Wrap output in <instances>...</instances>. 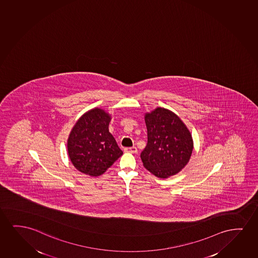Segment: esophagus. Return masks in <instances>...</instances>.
Masks as SVG:
<instances>
[{"mask_svg":"<svg viewBox=\"0 0 258 258\" xmlns=\"http://www.w3.org/2000/svg\"><path fill=\"white\" fill-rule=\"evenodd\" d=\"M124 152H130V153H136V152H138V149H137V147L133 146V147L124 149Z\"/></svg>","mask_w":258,"mask_h":258,"instance_id":"1","label":"esophagus"}]
</instances>
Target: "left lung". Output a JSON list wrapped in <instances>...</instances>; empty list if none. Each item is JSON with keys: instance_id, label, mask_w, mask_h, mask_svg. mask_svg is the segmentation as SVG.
Listing matches in <instances>:
<instances>
[{"instance_id": "obj_1", "label": "left lung", "mask_w": 258, "mask_h": 258, "mask_svg": "<svg viewBox=\"0 0 258 258\" xmlns=\"http://www.w3.org/2000/svg\"><path fill=\"white\" fill-rule=\"evenodd\" d=\"M148 142L141 152L146 169L162 179L179 173L193 151L190 132L175 113L158 107L145 113Z\"/></svg>"}]
</instances>
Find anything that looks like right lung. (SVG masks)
Segmentation results:
<instances>
[{"instance_id": "obj_1", "label": "right lung", "mask_w": 258, "mask_h": 258, "mask_svg": "<svg viewBox=\"0 0 258 258\" xmlns=\"http://www.w3.org/2000/svg\"><path fill=\"white\" fill-rule=\"evenodd\" d=\"M111 116L100 108L83 114L68 139V153L73 166L81 173L98 176L122 155L108 130Z\"/></svg>"}]
</instances>
